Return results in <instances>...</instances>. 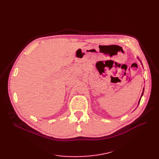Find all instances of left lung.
Returning a JSON list of instances; mask_svg holds the SVG:
<instances>
[{"label":"left lung","instance_id":"1","mask_svg":"<svg viewBox=\"0 0 159 159\" xmlns=\"http://www.w3.org/2000/svg\"><path fill=\"white\" fill-rule=\"evenodd\" d=\"M144 89H143V92H144ZM143 93H142V95H141V97H142V96L143 95ZM140 100H139V103H140Z\"/></svg>","mask_w":159,"mask_h":159}]
</instances>
